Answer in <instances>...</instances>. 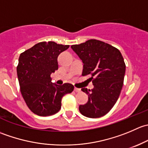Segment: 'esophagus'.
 Masks as SVG:
<instances>
[{"label":"esophagus","instance_id":"1","mask_svg":"<svg viewBox=\"0 0 148 148\" xmlns=\"http://www.w3.org/2000/svg\"><path fill=\"white\" fill-rule=\"evenodd\" d=\"M74 91H75L76 92H82L81 89H79V88H77V87L74 88Z\"/></svg>","mask_w":148,"mask_h":148}]
</instances>
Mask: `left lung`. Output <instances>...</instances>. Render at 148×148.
Returning a JSON list of instances; mask_svg holds the SVG:
<instances>
[{
  "mask_svg": "<svg viewBox=\"0 0 148 148\" xmlns=\"http://www.w3.org/2000/svg\"><path fill=\"white\" fill-rule=\"evenodd\" d=\"M84 64L82 75L91 76L94 88L82 91L88 95V102L79 110L86 117L105 115L115 104L123 86L125 64L122 53L114 46L96 39L71 46Z\"/></svg>",
  "mask_w": 148,
  "mask_h": 148,
  "instance_id": "obj_1",
  "label": "left lung"
}]
</instances>
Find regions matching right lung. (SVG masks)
Wrapping results in <instances>:
<instances>
[{
    "mask_svg": "<svg viewBox=\"0 0 148 148\" xmlns=\"http://www.w3.org/2000/svg\"><path fill=\"white\" fill-rule=\"evenodd\" d=\"M69 45L53 41L40 42L21 53L17 76L21 92L28 108L38 116L56 114L62 107V99L74 90L71 84L57 85L51 74L58 69V56Z\"/></svg>",
    "mask_w": 148,
    "mask_h": 148,
    "instance_id": "right-lung-1",
    "label": "right lung"
}]
</instances>
